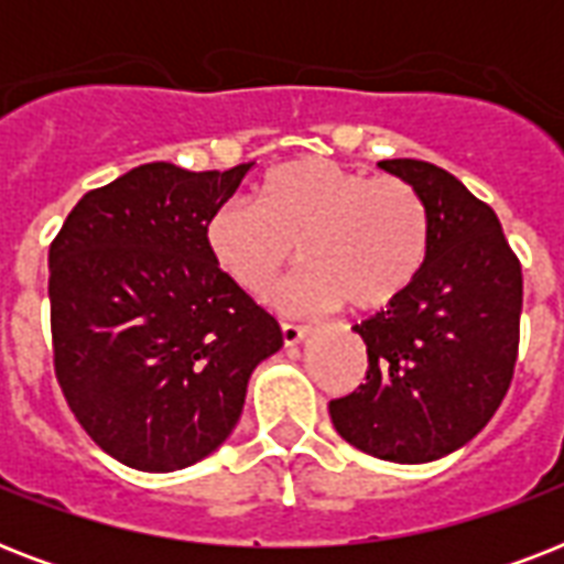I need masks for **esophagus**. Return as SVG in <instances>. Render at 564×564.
<instances>
[{
    "label": "esophagus",
    "mask_w": 564,
    "mask_h": 564,
    "mask_svg": "<svg viewBox=\"0 0 564 564\" xmlns=\"http://www.w3.org/2000/svg\"><path fill=\"white\" fill-rule=\"evenodd\" d=\"M281 334H283V345H286V348H292V345H299L301 339H304V336L310 334V327L292 325V322H283Z\"/></svg>",
    "instance_id": "esophagus-1"
}]
</instances>
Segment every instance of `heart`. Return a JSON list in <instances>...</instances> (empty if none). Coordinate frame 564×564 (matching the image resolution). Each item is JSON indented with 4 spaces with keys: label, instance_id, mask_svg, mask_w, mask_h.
<instances>
[{
    "label": "heart",
    "instance_id": "heart-1",
    "mask_svg": "<svg viewBox=\"0 0 564 564\" xmlns=\"http://www.w3.org/2000/svg\"><path fill=\"white\" fill-rule=\"evenodd\" d=\"M204 242L219 272L251 299H269L283 269H304L295 307L345 301L371 313L401 299L427 260L430 225L421 195L401 178H369L322 158H299L260 181L254 202L230 198L207 219Z\"/></svg>",
    "mask_w": 564,
    "mask_h": 564
}]
</instances>
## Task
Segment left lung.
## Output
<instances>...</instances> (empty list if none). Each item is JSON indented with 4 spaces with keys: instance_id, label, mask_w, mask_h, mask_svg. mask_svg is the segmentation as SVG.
Segmentation results:
<instances>
[{
    "instance_id": "1",
    "label": "left lung",
    "mask_w": 564,
    "mask_h": 564,
    "mask_svg": "<svg viewBox=\"0 0 564 564\" xmlns=\"http://www.w3.org/2000/svg\"><path fill=\"white\" fill-rule=\"evenodd\" d=\"M427 207V260L401 299L354 325L366 383L330 401L336 433L362 454L421 465L480 433L512 380L521 263L489 204L433 163L380 161Z\"/></svg>"
}]
</instances>
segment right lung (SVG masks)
Wrapping results in <instances>:
<instances>
[{
    "label": "right lung",
    "instance_id": "obj_1",
    "mask_svg": "<svg viewBox=\"0 0 564 564\" xmlns=\"http://www.w3.org/2000/svg\"><path fill=\"white\" fill-rule=\"evenodd\" d=\"M143 163L75 204L48 248L55 375L96 445L178 471L234 433L283 334L213 263L204 228L246 178Z\"/></svg>",
    "mask_w": 564,
    "mask_h": 564
}]
</instances>
